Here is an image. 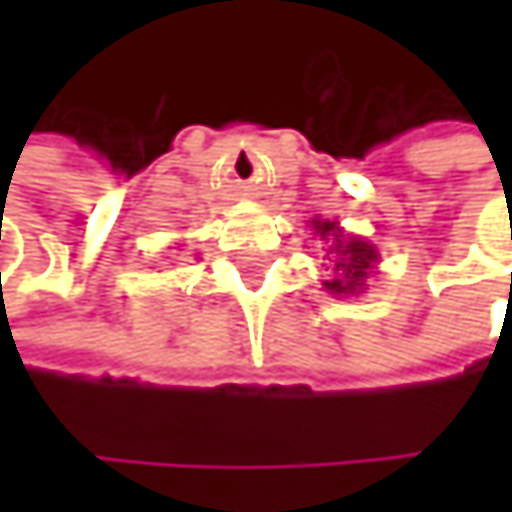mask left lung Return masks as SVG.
Returning <instances> with one entry per match:
<instances>
[{
	"instance_id": "1",
	"label": "left lung",
	"mask_w": 512,
	"mask_h": 512,
	"mask_svg": "<svg viewBox=\"0 0 512 512\" xmlns=\"http://www.w3.org/2000/svg\"><path fill=\"white\" fill-rule=\"evenodd\" d=\"M314 231L320 240L329 243V255H335V275L326 281V290L332 296H353L364 290L367 275L373 272V263L379 260L376 249L361 240V237H350L338 228V222H323L314 219Z\"/></svg>"
}]
</instances>
